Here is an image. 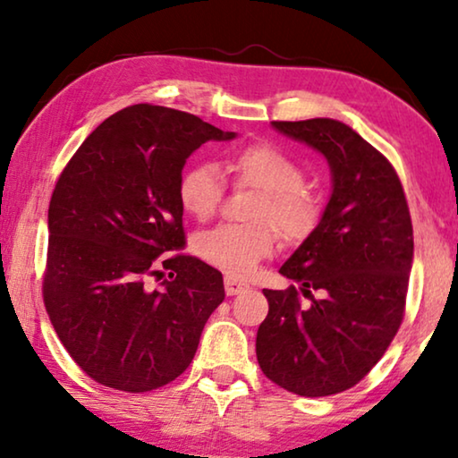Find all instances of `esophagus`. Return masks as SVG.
I'll use <instances>...</instances> for the list:
<instances>
[{"label": "esophagus", "mask_w": 458, "mask_h": 458, "mask_svg": "<svg viewBox=\"0 0 458 458\" xmlns=\"http://www.w3.org/2000/svg\"><path fill=\"white\" fill-rule=\"evenodd\" d=\"M248 284L246 281H240L235 277H225V292H227V296H237V293L246 292L248 290Z\"/></svg>", "instance_id": "esophagus-1"}]
</instances>
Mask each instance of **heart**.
I'll use <instances>...</instances> for the list:
<instances>
[{"instance_id":"heart-1","label":"heart","mask_w":458,"mask_h":458,"mask_svg":"<svg viewBox=\"0 0 458 458\" xmlns=\"http://www.w3.org/2000/svg\"><path fill=\"white\" fill-rule=\"evenodd\" d=\"M227 171L237 187L260 191L250 210L254 225H216L193 240V250L229 277H248L259 262L277 250L279 237L287 246H298L315 233L321 221V202L304 187V168L268 143L235 149L227 160ZM223 196L225 181L215 165L198 162L181 171L177 199L190 216L198 221L210 218Z\"/></svg>"}]
</instances>
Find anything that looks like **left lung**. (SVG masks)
I'll return each instance as SVG.
<instances>
[{
  "label": "left lung",
  "mask_w": 458,
  "mask_h": 458,
  "mask_svg": "<svg viewBox=\"0 0 458 458\" xmlns=\"http://www.w3.org/2000/svg\"><path fill=\"white\" fill-rule=\"evenodd\" d=\"M273 127L327 158L334 193L315 233L279 268L298 287L262 292L268 315L256 356L284 390L331 396L359 384L398 334L412 262L411 212L392 162L348 124L309 118Z\"/></svg>",
  "instance_id": "1"
}]
</instances>
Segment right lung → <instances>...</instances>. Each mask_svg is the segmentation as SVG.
<instances>
[{
    "label": "right lung",
    "mask_w": 458,
    "mask_h": 458,
    "mask_svg": "<svg viewBox=\"0 0 458 458\" xmlns=\"http://www.w3.org/2000/svg\"><path fill=\"white\" fill-rule=\"evenodd\" d=\"M233 133L165 106L99 124L55 181L43 304L93 381L140 394L177 379L225 300L223 275L185 248L177 179L193 149Z\"/></svg>",
    "instance_id": "right-lung-1"
}]
</instances>
